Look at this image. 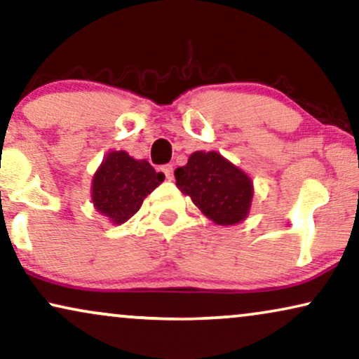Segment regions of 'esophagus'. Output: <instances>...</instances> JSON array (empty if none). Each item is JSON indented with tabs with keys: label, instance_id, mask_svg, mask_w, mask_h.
I'll use <instances>...</instances> for the list:
<instances>
[{
	"label": "esophagus",
	"instance_id": "34e87169",
	"mask_svg": "<svg viewBox=\"0 0 359 359\" xmlns=\"http://www.w3.org/2000/svg\"><path fill=\"white\" fill-rule=\"evenodd\" d=\"M162 172H164L165 177H167V179H169V180L174 179V167H172L170 164H165L164 167H162Z\"/></svg>",
	"mask_w": 359,
	"mask_h": 359
}]
</instances>
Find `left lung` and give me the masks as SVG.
I'll list each match as a JSON object with an SVG mask.
<instances>
[{
	"instance_id": "1",
	"label": "left lung",
	"mask_w": 359,
	"mask_h": 359,
	"mask_svg": "<svg viewBox=\"0 0 359 359\" xmlns=\"http://www.w3.org/2000/svg\"><path fill=\"white\" fill-rule=\"evenodd\" d=\"M174 175L180 192L217 224H236L250 213L255 194L251 179L218 152H194Z\"/></svg>"
}]
</instances>
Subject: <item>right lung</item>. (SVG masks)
<instances>
[{
  "instance_id": "obj_1",
  "label": "right lung",
  "mask_w": 359,
  "mask_h": 359,
  "mask_svg": "<svg viewBox=\"0 0 359 359\" xmlns=\"http://www.w3.org/2000/svg\"><path fill=\"white\" fill-rule=\"evenodd\" d=\"M164 179L165 175L156 172L146 159L136 161L124 151L108 152L93 175V205L113 224H121Z\"/></svg>"
}]
</instances>
